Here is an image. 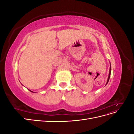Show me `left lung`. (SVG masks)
Returning a JSON list of instances; mask_svg holds the SVG:
<instances>
[{"mask_svg":"<svg viewBox=\"0 0 134 134\" xmlns=\"http://www.w3.org/2000/svg\"><path fill=\"white\" fill-rule=\"evenodd\" d=\"M111 63H110V68H109V75H108V79H107V82L106 83V84L108 83L109 78H110V75H111Z\"/></svg>","mask_w":134,"mask_h":134,"instance_id":"obj_1","label":"left lung"}]
</instances>
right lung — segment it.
<instances>
[{
  "label": "right lung",
  "instance_id": "1",
  "mask_svg": "<svg viewBox=\"0 0 134 134\" xmlns=\"http://www.w3.org/2000/svg\"><path fill=\"white\" fill-rule=\"evenodd\" d=\"M31 91V92H32V91Z\"/></svg>",
  "mask_w": 134,
  "mask_h": 134
}]
</instances>
